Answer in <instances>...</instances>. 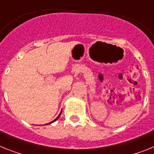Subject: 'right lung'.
I'll return each mask as SVG.
<instances>
[{
    "mask_svg": "<svg viewBox=\"0 0 154 154\" xmlns=\"http://www.w3.org/2000/svg\"><path fill=\"white\" fill-rule=\"evenodd\" d=\"M61 113H62V112H60V114L59 115V116H58V117H57V119H55V120H53V122H55V121H57V119H59V117H60V116ZM51 122H50V123H51Z\"/></svg>",
    "mask_w": 154,
    "mask_h": 154,
    "instance_id": "right-lung-1",
    "label": "right lung"
}]
</instances>
